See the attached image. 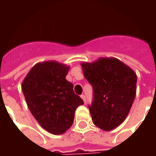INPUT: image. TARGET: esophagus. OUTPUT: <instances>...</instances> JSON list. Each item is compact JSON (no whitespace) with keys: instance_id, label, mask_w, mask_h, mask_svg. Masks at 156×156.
I'll list each match as a JSON object with an SVG mask.
<instances>
[{"instance_id":"1","label":"esophagus","mask_w":156,"mask_h":156,"mask_svg":"<svg viewBox=\"0 0 156 156\" xmlns=\"http://www.w3.org/2000/svg\"><path fill=\"white\" fill-rule=\"evenodd\" d=\"M81 99L83 100V101L86 103V95H85V94H81Z\"/></svg>"}]
</instances>
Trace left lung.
I'll list each match as a JSON object with an SVG mask.
<instances>
[{
	"label": "left lung",
	"instance_id": "1",
	"mask_svg": "<svg viewBox=\"0 0 156 156\" xmlns=\"http://www.w3.org/2000/svg\"><path fill=\"white\" fill-rule=\"evenodd\" d=\"M83 74L93 87L88 105L94 124L108 131L126 119L135 101L137 77L132 69L115 58H101L81 64Z\"/></svg>",
	"mask_w": 156,
	"mask_h": 156
}]
</instances>
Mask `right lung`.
Here are the masks:
<instances>
[{
	"label": "right lung",
	"instance_id": "right-lung-1",
	"mask_svg": "<svg viewBox=\"0 0 156 156\" xmlns=\"http://www.w3.org/2000/svg\"><path fill=\"white\" fill-rule=\"evenodd\" d=\"M69 67L47 62L36 64L22 82L27 107L39 124L54 135H62L72 126L76 108L83 100L66 80Z\"/></svg>",
	"mask_w": 156,
	"mask_h": 156
}]
</instances>
